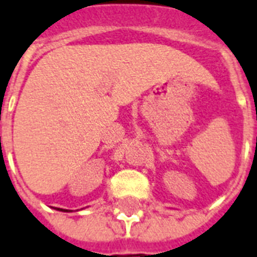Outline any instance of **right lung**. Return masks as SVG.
Here are the masks:
<instances>
[{
    "mask_svg": "<svg viewBox=\"0 0 257 257\" xmlns=\"http://www.w3.org/2000/svg\"><path fill=\"white\" fill-rule=\"evenodd\" d=\"M56 210H60V211H68V210H66V209H59V207H58V209H56Z\"/></svg>",
    "mask_w": 257,
    "mask_h": 257,
    "instance_id": "obj_1",
    "label": "right lung"
}]
</instances>
